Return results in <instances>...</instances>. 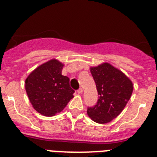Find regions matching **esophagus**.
Returning a JSON list of instances; mask_svg holds the SVG:
<instances>
[{
	"label": "esophagus",
	"mask_w": 157,
	"mask_h": 157,
	"mask_svg": "<svg viewBox=\"0 0 157 157\" xmlns=\"http://www.w3.org/2000/svg\"><path fill=\"white\" fill-rule=\"evenodd\" d=\"M77 93L78 94H82V88H79V89H78V90H77Z\"/></svg>",
	"instance_id": "obj_1"
}]
</instances>
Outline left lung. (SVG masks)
I'll return each instance as SVG.
<instances>
[{
    "label": "left lung",
    "instance_id": "8db88e82",
    "mask_svg": "<svg viewBox=\"0 0 157 157\" xmlns=\"http://www.w3.org/2000/svg\"><path fill=\"white\" fill-rule=\"evenodd\" d=\"M90 72L99 97L94 107H88L87 113L96 123H109L121 113L130 100L132 82L108 63L91 67Z\"/></svg>",
    "mask_w": 157,
    "mask_h": 157
}]
</instances>
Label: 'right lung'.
<instances>
[{
    "instance_id": "1",
    "label": "right lung",
    "mask_w": 157,
    "mask_h": 157,
    "mask_svg": "<svg viewBox=\"0 0 157 157\" xmlns=\"http://www.w3.org/2000/svg\"><path fill=\"white\" fill-rule=\"evenodd\" d=\"M63 67L56 59H51L33 71L25 82L30 103L43 116L60 112L74 97L68 77L61 74Z\"/></svg>"
}]
</instances>
